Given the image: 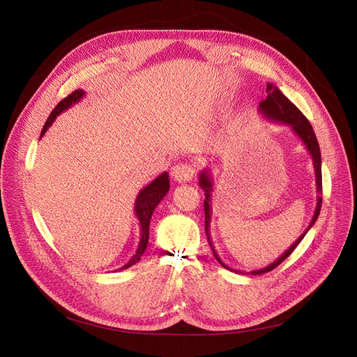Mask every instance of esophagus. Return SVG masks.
Masks as SVG:
<instances>
[{"instance_id":"34e87169","label":"esophagus","mask_w":357,"mask_h":357,"mask_svg":"<svg viewBox=\"0 0 357 357\" xmlns=\"http://www.w3.org/2000/svg\"><path fill=\"white\" fill-rule=\"evenodd\" d=\"M197 174V167L193 164H180L172 169V176L174 180L178 183H186L190 181Z\"/></svg>"}]
</instances>
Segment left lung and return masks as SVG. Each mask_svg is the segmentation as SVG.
Instances as JSON below:
<instances>
[{"instance_id": "8db88e82", "label": "left lung", "mask_w": 357, "mask_h": 357, "mask_svg": "<svg viewBox=\"0 0 357 357\" xmlns=\"http://www.w3.org/2000/svg\"><path fill=\"white\" fill-rule=\"evenodd\" d=\"M266 98L264 101L259 102V113H261L264 117L269 119V121L273 122H278V123H284L287 126L291 128V131H294L299 138L301 142L304 143V146L307 147L308 153L312 158V164H314V172H316V188H317V204H316V210H314V215H312V219L308 225V228L304 231L299 238L291 244L287 250L280 256L277 261H274L273 264H269L268 266L262 268V269H256V271H252L250 274L253 275H259V274H265L273 271L275 266H278L282 264L286 257L290 256V253L295 250L296 245L302 241L304 238L305 234L311 229V226L316 223L319 214H320V208H321V155H320V147H319V142L316 138L314 131H312V126L310 125V122L307 121V117L299 112L298 107L290 102L286 96L282 93L277 86H274L273 83H268L266 84ZM199 186L204 190V211H205V234H207V238H208V244L213 250V255L215 257V261H218L223 268L229 269V271H234L236 274H244L243 271H238V269H234L229 268L226 264L222 262V259L219 257L218 252L214 250L213 243H211V235H210V222H211V192H213V178L208 169H204L201 174H199Z\"/></svg>"}]
</instances>
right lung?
<instances>
[{
	"label": "right lung",
	"instance_id": "obj_1",
	"mask_svg": "<svg viewBox=\"0 0 357 357\" xmlns=\"http://www.w3.org/2000/svg\"><path fill=\"white\" fill-rule=\"evenodd\" d=\"M84 91L82 89H77L74 91L71 95H68L67 98H63L55 109H53V112L50 113V116L47 117V121L45 123V126H43L41 129V134H40V138L45 135L47 132V129L50 128V125L55 122L56 116H59L62 112L68 110L71 105H74L75 102H79L83 96H84ZM168 172H162V174L159 177H156L150 185H147L144 189L139 190L138 197L135 199V207H134V211H135V215L137 219L139 222V231H142V235H139V243H138V248L135 255L129 259V262L125 264L121 269H126L129 266L135 265L139 257H142V255L144 253L146 247H147V243H149V225H150V219H152V214L156 208V205L164 199V197L168 193L169 190V178H168Z\"/></svg>",
	"mask_w": 357,
	"mask_h": 357
}]
</instances>
